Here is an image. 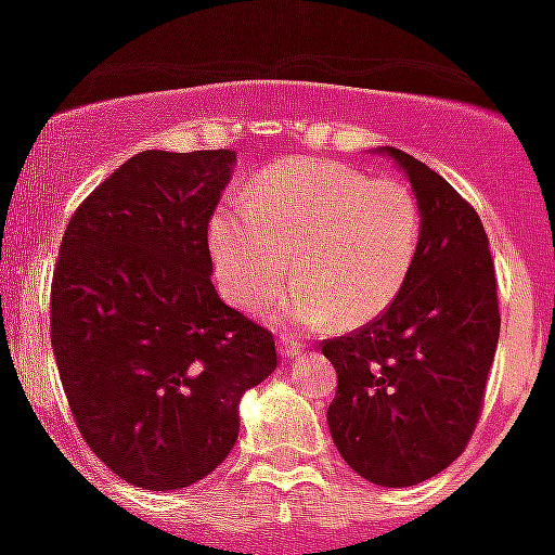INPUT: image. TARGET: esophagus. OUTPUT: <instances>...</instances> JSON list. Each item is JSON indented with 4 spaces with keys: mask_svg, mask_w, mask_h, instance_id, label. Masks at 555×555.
Returning <instances> with one entry per match:
<instances>
[{
    "mask_svg": "<svg viewBox=\"0 0 555 555\" xmlns=\"http://www.w3.org/2000/svg\"><path fill=\"white\" fill-rule=\"evenodd\" d=\"M279 354L285 357V360H294V357L302 354V346H296V343H291L287 337L279 339Z\"/></svg>",
    "mask_w": 555,
    "mask_h": 555,
    "instance_id": "obj_1",
    "label": "esophagus"
}]
</instances>
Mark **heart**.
Wrapping results in <instances>:
<instances>
[{"mask_svg":"<svg viewBox=\"0 0 555 555\" xmlns=\"http://www.w3.org/2000/svg\"><path fill=\"white\" fill-rule=\"evenodd\" d=\"M421 247V207L395 178H369L325 158H287L264 169L247 204L209 218V250L227 299L259 311L287 270L270 322L317 331L334 317L363 325L391 308Z\"/></svg>","mask_w":555,"mask_h":555,"instance_id":"heart-1","label":"heart"}]
</instances>
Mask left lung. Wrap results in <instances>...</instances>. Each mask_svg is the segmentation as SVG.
<instances>
[{
	"label": "left lung",
	"instance_id": "1",
	"mask_svg": "<svg viewBox=\"0 0 555 555\" xmlns=\"http://www.w3.org/2000/svg\"><path fill=\"white\" fill-rule=\"evenodd\" d=\"M377 152L412 184L421 247L391 308L322 346L337 369L328 429L365 481L414 487L473 438L499 346V291L478 212L417 158Z\"/></svg>",
	"mask_w": 555,
	"mask_h": 555
}]
</instances>
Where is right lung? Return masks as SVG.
I'll return each instance as SVG.
<instances>
[{
  "mask_svg": "<svg viewBox=\"0 0 555 555\" xmlns=\"http://www.w3.org/2000/svg\"><path fill=\"white\" fill-rule=\"evenodd\" d=\"M233 150L129 158L65 227L51 346L77 429L126 483L184 490L238 438V403L276 369L273 334L221 302L207 224Z\"/></svg>",
  "mask_w": 555,
  "mask_h": 555,
  "instance_id": "obj_1",
  "label": "right lung"
}]
</instances>
